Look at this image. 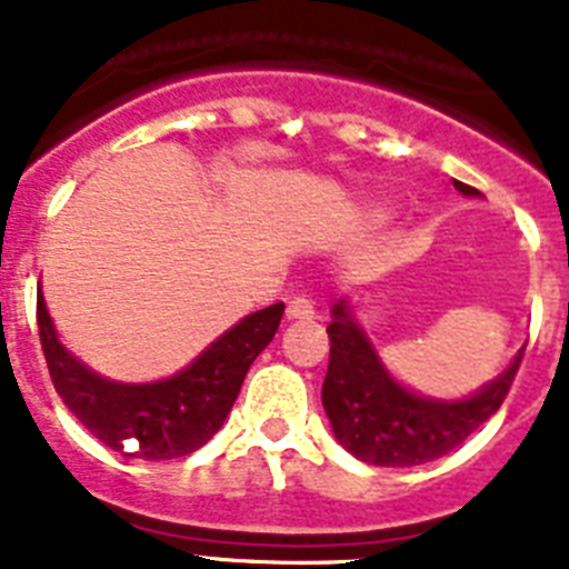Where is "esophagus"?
<instances>
[{
	"label": "esophagus",
	"instance_id": "34e87169",
	"mask_svg": "<svg viewBox=\"0 0 569 569\" xmlns=\"http://www.w3.org/2000/svg\"><path fill=\"white\" fill-rule=\"evenodd\" d=\"M313 316H316V308L310 296L299 293L288 301V319H313Z\"/></svg>",
	"mask_w": 569,
	"mask_h": 569
}]
</instances>
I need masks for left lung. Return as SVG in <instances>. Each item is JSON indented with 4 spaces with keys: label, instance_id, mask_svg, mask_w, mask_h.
I'll return each mask as SVG.
<instances>
[{
    "label": "left lung",
    "instance_id": "8db88e82",
    "mask_svg": "<svg viewBox=\"0 0 569 569\" xmlns=\"http://www.w3.org/2000/svg\"><path fill=\"white\" fill-rule=\"evenodd\" d=\"M453 184L465 196H479L470 184L456 179ZM328 336L330 365L321 387L325 413L347 453L379 467L425 465L459 447L499 410L525 356L519 350L505 373L470 399L433 401L410 393L387 373L347 301L333 305Z\"/></svg>",
    "mask_w": 569,
    "mask_h": 569
}]
</instances>
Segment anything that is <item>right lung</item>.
Returning <instances> with one entry per match:
<instances>
[{
    "label": "right lung",
    "instance_id": "add662e5",
    "mask_svg": "<svg viewBox=\"0 0 569 569\" xmlns=\"http://www.w3.org/2000/svg\"><path fill=\"white\" fill-rule=\"evenodd\" d=\"M284 305H270L219 336L182 373L153 385L108 381L59 345L37 293V325L48 373L68 410L110 450L136 459H179L208 445L224 425L256 356L279 330Z\"/></svg>",
    "mask_w": 569,
    "mask_h": 569
}]
</instances>
